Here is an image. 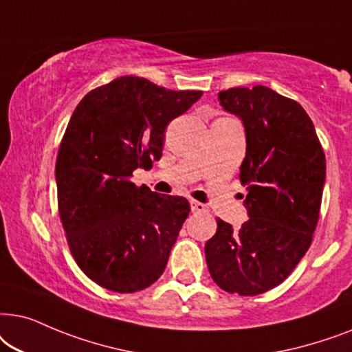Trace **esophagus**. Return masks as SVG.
I'll list each match as a JSON object with an SVG mask.
<instances>
[{
    "label": "esophagus",
    "instance_id": "obj_1",
    "mask_svg": "<svg viewBox=\"0 0 352 352\" xmlns=\"http://www.w3.org/2000/svg\"><path fill=\"white\" fill-rule=\"evenodd\" d=\"M190 206H191V210H193L195 214H204V212H208V206L206 204H203V203H199V201H190Z\"/></svg>",
    "mask_w": 352,
    "mask_h": 352
}]
</instances>
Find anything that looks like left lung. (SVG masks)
I'll return each mask as SVG.
<instances>
[{"label": "left lung", "mask_w": 352, "mask_h": 352, "mask_svg": "<svg viewBox=\"0 0 352 352\" xmlns=\"http://www.w3.org/2000/svg\"><path fill=\"white\" fill-rule=\"evenodd\" d=\"M243 122L240 167L248 219L240 230L217 219L204 246L210 277L227 293L256 296L292 274L312 243L325 185V154L299 102L256 85L219 93Z\"/></svg>", "instance_id": "8db88e82"}]
</instances>
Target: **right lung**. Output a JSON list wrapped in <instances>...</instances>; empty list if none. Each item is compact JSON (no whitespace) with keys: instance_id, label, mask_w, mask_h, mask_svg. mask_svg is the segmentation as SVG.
Wrapping results in <instances>:
<instances>
[{"instance_id":"add662e5","label":"right lung","mask_w":352,"mask_h":352,"mask_svg":"<svg viewBox=\"0 0 352 352\" xmlns=\"http://www.w3.org/2000/svg\"><path fill=\"white\" fill-rule=\"evenodd\" d=\"M201 95L125 75L75 107L56 161L59 215L75 262L102 288L140 292L166 269L190 204L130 177L162 156L168 122Z\"/></svg>"}]
</instances>
